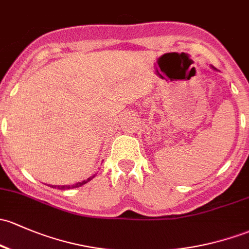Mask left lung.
Returning <instances> with one entry per match:
<instances>
[{"label":"left lung","instance_id":"1","mask_svg":"<svg viewBox=\"0 0 249 249\" xmlns=\"http://www.w3.org/2000/svg\"><path fill=\"white\" fill-rule=\"evenodd\" d=\"M210 67H211V68H213V70H217V69H216V68H214V67H213V65H210Z\"/></svg>","mask_w":249,"mask_h":249}]
</instances>
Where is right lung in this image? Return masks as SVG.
<instances>
[{
    "mask_svg": "<svg viewBox=\"0 0 249 249\" xmlns=\"http://www.w3.org/2000/svg\"><path fill=\"white\" fill-rule=\"evenodd\" d=\"M96 174H93L91 177L88 178V179L86 180H82V181L80 182H76V184H72V185H62V186H57V185H50V187H53V188H58V190H71V188H76V187H80L82 186V185L87 184L88 181H90L91 179H93L94 177H95Z\"/></svg>",
    "mask_w": 249,
    "mask_h": 249,
    "instance_id": "obj_1",
    "label": "right lung"
}]
</instances>
